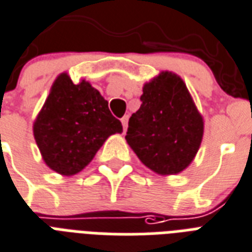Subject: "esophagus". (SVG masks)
Returning <instances> with one entry per match:
<instances>
[{"mask_svg": "<svg viewBox=\"0 0 252 252\" xmlns=\"http://www.w3.org/2000/svg\"><path fill=\"white\" fill-rule=\"evenodd\" d=\"M121 122H122V126H124V131H126L127 130V125H128V116H125L122 120H121Z\"/></svg>", "mask_w": 252, "mask_h": 252, "instance_id": "obj_1", "label": "esophagus"}]
</instances>
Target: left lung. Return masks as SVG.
<instances>
[{
    "label": "left lung",
    "mask_w": 252,
    "mask_h": 252,
    "mask_svg": "<svg viewBox=\"0 0 252 252\" xmlns=\"http://www.w3.org/2000/svg\"><path fill=\"white\" fill-rule=\"evenodd\" d=\"M140 101L139 110L128 120V146L159 175L184 171L204 134V120L184 81L172 72H161L144 84Z\"/></svg>",
    "instance_id": "1"
}]
</instances>
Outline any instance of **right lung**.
I'll list each match as a JSON object with an SVG mask.
<instances>
[{
    "label": "right lung",
    "instance_id": "obj_1",
    "mask_svg": "<svg viewBox=\"0 0 252 252\" xmlns=\"http://www.w3.org/2000/svg\"><path fill=\"white\" fill-rule=\"evenodd\" d=\"M32 128L44 163L64 176L79 173L109 136L122 132L99 92L67 73L58 76Z\"/></svg>",
    "mask_w": 252,
    "mask_h": 252
}]
</instances>
